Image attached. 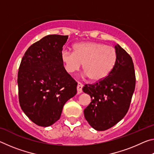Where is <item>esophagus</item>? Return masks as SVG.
<instances>
[{"mask_svg":"<svg viewBox=\"0 0 154 154\" xmlns=\"http://www.w3.org/2000/svg\"><path fill=\"white\" fill-rule=\"evenodd\" d=\"M82 88H83V84L82 83L78 82L77 83V94H79L82 92Z\"/></svg>","mask_w":154,"mask_h":154,"instance_id":"esophagus-1","label":"esophagus"}]
</instances>
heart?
I'll list each match as a JSON object with an SVG mask.
<instances>
[{
    "label": "heart",
    "instance_id": "obj_1",
    "mask_svg": "<svg viewBox=\"0 0 154 154\" xmlns=\"http://www.w3.org/2000/svg\"><path fill=\"white\" fill-rule=\"evenodd\" d=\"M73 52L63 51L61 60L69 73L83 71L89 79L100 82L113 71L117 62V52L113 47L96 42H82L72 46Z\"/></svg>",
    "mask_w": 154,
    "mask_h": 154
}]
</instances>
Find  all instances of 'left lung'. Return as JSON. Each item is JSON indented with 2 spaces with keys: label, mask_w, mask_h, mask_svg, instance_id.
Segmentation results:
<instances>
[{
  "label": "left lung",
  "mask_w": 154,
  "mask_h": 154,
  "mask_svg": "<svg viewBox=\"0 0 154 154\" xmlns=\"http://www.w3.org/2000/svg\"><path fill=\"white\" fill-rule=\"evenodd\" d=\"M117 62L105 79L94 84H85L83 92L91 103L84 109V116L94 129L103 131L122 120L128 111L136 77L132 58L118 44L115 46Z\"/></svg>",
  "instance_id": "left-lung-1"
}]
</instances>
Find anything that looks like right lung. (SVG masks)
<instances>
[{
    "mask_svg": "<svg viewBox=\"0 0 154 154\" xmlns=\"http://www.w3.org/2000/svg\"><path fill=\"white\" fill-rule=\"evenodd\" d=\"M68 36H44L29 47L21 61L17 75L20 105L39 126L48 127L58 121L64 104L77 94V83L61 60Z\"/></svg>",
    "mask_w": 154,
    "mask_h": 154,
    "instance_id": "obj_1",
    "label": "right lung"
}]
</instances>
